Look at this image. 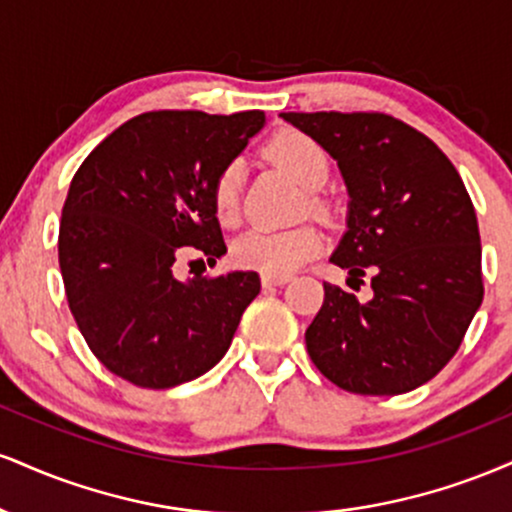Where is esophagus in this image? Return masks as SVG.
<instances>
[{
  "label": "esophagus",
  "instance_id": "obj_1",
  "mask_svg": "<svg viewBox=\"0 0 512 512\" xmlns=\"http://www.w3.org/2000/svg\"><path fill=\"white\" fill-rule=\"evenodd\" d=\"M289 281H291L289 274H262L264 289H272V286H284V284H289Z\"/></svg>",
  "mask_w": 512,
  "mask_h": 512
}]
</instances>
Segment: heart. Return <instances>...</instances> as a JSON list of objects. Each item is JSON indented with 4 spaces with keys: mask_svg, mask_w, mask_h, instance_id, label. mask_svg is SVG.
<instances>
[{
    "mask_svg": "<svg viewBox=\"0 0 512 512\" xmlns=\"http://www.w3.org/2000/svg\"><path fill=\"white\" fill-rule=\"evenodd\" d=\"M269 156L284 166L305 190H320L330 178V156L303 132H281L269 144ZM243 166L238 161L221 170L211 190V207L219 223L233 226L240 211ZM322 248V236L313 226L264 228L255 226L233 243V260L240 267L262 274H291Z\"/></svg>",
    "mask_w": 512,
    "mask_h": 512,
    "instance_id": "b5f03b06",
    "label": "heart"
}]
</instances>
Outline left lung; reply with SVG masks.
Listing matches in <instances>:
<instances>
[{
  "label": "left lung",
  "instance_id": "left-lung-1",
  "mask_svg": "<svg viewBox=\"0 0 512 512\" xmlns=\"http://www.w3.org/2000/svg\"><path fill=\"white\" fill-rule=\"evenodd\" d=\"M337 161L346 231L330 260L373 296L325 284L305 346L325 378L356 395H402L460 349L484 298L477 214L448 156L383 113H281Z\"/></svg>",
  "mask_w": 512,
  "mask_h": 512
}]
</instances>
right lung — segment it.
Returning a JSON list of instances; mask_svg holds the SVG:
<instances>
[{
  "label": "right lung",
  "instance_id": "obj_1",
  "mask_svg": "<svg viewBox=\"0 0 512 512\" xmlns=\"http://www.w3.org/2000/svg\"><path fill=\"white\" fill-rule=\"evenodd\" d=\"M267 122L262 110H156L127 120L76 170L60 223L69 310L110 373L149 390L221 361L260 293L257 272L180 281L182 248L226 255L211 190Z\"/></svg>",
  "mask_w": 512,
  "mask_h": 512
}]
</instances>
